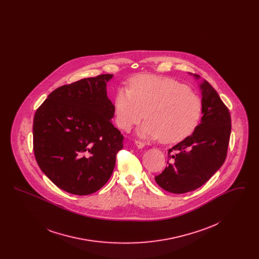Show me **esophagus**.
I'll return each mask as SVG.
<instances>
[{"label":"esophagus","mask_w":259,"mask_h":259,"mask_svg":"<svg viewBox=\"0 0 259 259\" xmlns=\"http://www.w3.org/2000/svg\"><path fill=\"white\" fill-rule=\"evenodd\" d=\"M135 145L136 147L138 148H143L145 147V144L143 143V142H141V141H139V140H136L135 141Z\"/></svg>","instance_id":"esophagus-1"}]
</instances>
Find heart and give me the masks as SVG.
Wrapping results in <instances>:
<instances>
[{
  "label": "heart",
  "mask_w": 259,
  "mask_h": 259,
  "mask_svg": "<svg viewBox=\"0 0 259 259\" xmlns=\"http://www.w3.org/2000/svg\"><path fill=\"white\" fill-rule=\"evenodd\" d=\"M202 101L189 88L169 77L135 76L130 88H119L114 97L117 126L130 131L144 117L140 136L177 143L192 134L202 116Z\"/></svg>",
  "instance_id": "b5f03b06"
}]
</instances>
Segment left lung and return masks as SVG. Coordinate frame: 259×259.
<instances>
[{
  "label": "left lung",
  "mask_w": 259,
  "mask_h": 259,
  "mask_svg": "<svg viewBox=\"0 0 259 259\" xmlns=\"http://www.w3.org/2000/svg\"><path fill=\"white\" fill-rule=\"evenodd\" d=\"M195 78L200 76L194 74ZM203 116L192 135L168 150L167 166L155 182L176 194L206 184L224 163L231 133V117L218 92L207 80L200 83Z\"/></svg>",
  "instance_id": "8db88e82"
}]
</instances>
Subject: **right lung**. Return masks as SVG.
<instances>
[{
    "label": "right lung",
    "mask_w": 259,
    "mask_h": 259,
    "mask_svg": "<svg viewBox=\"0 0 259 259\" xmlns=\"http://www.w3.org/2000/svg\"><path fill=\"white\" fill-rule=\"evenodd\" d=\"M112 74L58 87L38 107L33 123L37 165L50 181L74 195L96 192L111 178L123 136L112 123L107 95Z\"/></svg>",
    "instance_id": "obj_1"
}]
</instances>
